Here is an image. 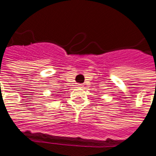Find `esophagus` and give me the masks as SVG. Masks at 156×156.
<instances>
[{
    "label": "esophagus",
    "instance_id": "1",
    "mask_svg": "<svg viewBox=\"0 0 156 156\" xmlns=\"http://www.w3.org/2000/svg\"><path fill=\"white\" fill-rule=\"evenodd\" d=\"M78 87H83V84H78Z\"/></svg>",
    "mask_w": 156,
    "mask_h": 156
}]
</instances>
